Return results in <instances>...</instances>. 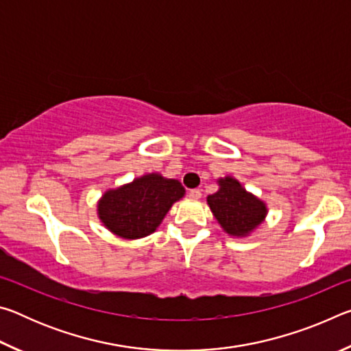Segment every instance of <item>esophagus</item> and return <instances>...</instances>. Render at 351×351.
Listing matches in <instances>:
<instances>
[{
  "label": "esophagus",
  "instance_id": "34e87169",
  "mask_svg": "<svg viewBox=\"0 0 351 351\" xmlns=\"http://www.w3.org/2000/svg\"><path fill=\"white\" fill-rule=\"evenodd\" d=\"M189 198H192V199H199L201 198V190L199 189H192V190H189Z\"/></svg>",
  "mask_w": 351,
  "mask_h": 351
}]
</instances>
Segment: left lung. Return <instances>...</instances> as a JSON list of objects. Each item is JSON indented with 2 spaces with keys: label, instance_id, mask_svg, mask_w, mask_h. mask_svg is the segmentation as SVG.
Wrapping results in <instances>:
<instances>
[{
  "label": "left lung",
  "instance_id": "obj_1",
  "mask_svg": "<svg viewBox=\"0 0 351 351\" xmlns=\"http://www.w3.org/2000/svg\"><path fill=\"white\" fill-rule=\"evenodd\" d=\"M207 203L226 232L237 237L247 235L266 215L265 204L234 178L219 180V190L207 197Z\"/></svg>",
  "mask_w": 351,
  "mask_h": 351
}]
</instances>
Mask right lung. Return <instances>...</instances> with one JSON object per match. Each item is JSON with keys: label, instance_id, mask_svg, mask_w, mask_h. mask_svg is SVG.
Wrapping results in <instances>:
<instances>
[{"label": "right lung", "instance_id": "add662e5", "mask_svg": "<svg viewBox=\"0 0 351 351\" xmlns=\"http://www.w3.org/2000/svg\"><path fill=\"white\" fill-rule=\"evenodd\" d=\"M180 181L152 173L132 184L108 190L99 203V217L122 239H142L161 224L171 204L182 198Z\"/></svg>", "mask_w": 351, "mask_h": 351}]
</instances>
